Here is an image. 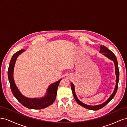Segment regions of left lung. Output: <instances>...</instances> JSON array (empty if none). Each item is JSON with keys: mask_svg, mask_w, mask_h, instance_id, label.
Wrapping results in <instances>:
<instances>
[{"mask_svg": "<svg viewBox=\"0 0 127 127\" xmlns=\"http://www.w3.org/2000/svg\"><path fill=\"white\" fill-rule=\"evenodd\" d=\"M99 52L102 53L104 56H105L107 58L112 60L114 63L115 71H116V86H115L114 90L113 91V92L112 93V94L111 95V96L109 97V98L107 99L105 102L103 103L102 104H101L94 105V106L87 105L86 104L84 103L79 100L77 97L76 93H75V86L74 85V84L72 83H71L70 84L72 94L74 95V97L77 103L79 105L82 106L83 107H85V108H86L87 109H89L91 110H98L99 109L102 108V107H103L105 105H106L114 97L115 95H116L117 93L118 87V83H119V71L118 61H117V59L116 56L114 55V54L112 51H111L110 50H109L106 47H105L104 45H100V51H99Z\"/></svg>", "mask_w": 127, "mask_h": 127, "instance_id": "obj_1", "label": "left lung"}]
</instances>
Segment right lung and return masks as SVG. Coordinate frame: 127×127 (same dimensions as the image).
Returning a JSON list of instances; mask_svg holds the SVG:
<instances>
[{
  "label": "right lung",
  "instance_id": "right-lung-1",
  "mask_svg": "<svg viewBox=\"0 0 127 127\" xmlns=\"http://www.w3.org/2000/svg\"><path fill=\"white\" fill-rule=\"evenodd\" d=\"M24 50H21L16 52L10 60L8 70V77L10 83L11 91L19 102L26 107L30 109H42L51 105L54 102L56 98L58 87L60 82L62 79L58 81L51 84L50 85L46 92L45 95L41 98H28L22 95L19 91L18 87L15 84L14 79V70L15 64L17 57L22 53L24 52Z\"/></svg>",
  "mask_w": 127,
  "mask_h": 127
}]
</instances>
